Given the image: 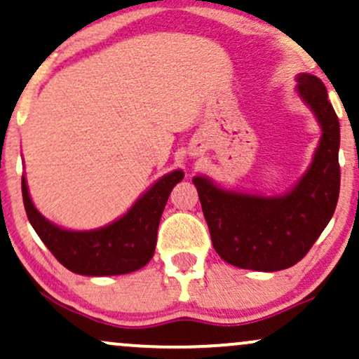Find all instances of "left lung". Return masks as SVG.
Listing matches in <instances>:
<instances>
[{"label": "left lung", "instance_id": "8db88e82", "mask_svg": "<svg viewBox=\"0 0 359 359\" xmlns=\"http://www.w3.org/2000/svg\"><path fill=\"white\" fill-rule=\"evenodd\" d=\"M298 93L321 126L310 169L288 194L263 197L224 190L194 177L212 243L222 260L238 269L278 271L310 252L333 217L339 195V121L325 84L300 74Z\"/></svg>", "mask_w": 359, "mask_h": 359}]
</instances>
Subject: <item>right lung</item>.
Returning a JSON list of instances; mask_svg holds the SVG:
<instances>
[{"instance_id": "right-lung-1", "label": "right lung", "mask_w": 359, "mask_h": 359, "mask_svg": "<svg viewBox=\"0 0 359 359\" xmlns=\"http://www.w3.org/2000/svg\"><path fill=\"white\" fill-rule=\"evenodd\" d=\"M182 179V170L164 175L119 220L89 232L65 230L44 219L31 202L25 177L21 190L29 224L56 260L74 273L107 276L130 273L151 262L167 198Z\"/></svg>"}]
</instances>
